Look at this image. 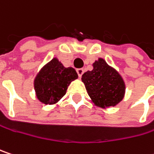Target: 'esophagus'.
Returning <instances> with one entry per match:
<instances>
[{
    "label": "esophagus",
    "instance_id": "esophagus-1",
    "mask_svg": "<svg viewBox=\"0 0 154 154\" xmlns=\"http://www.w3.org/2000/svg\"><path fill=\"white\" fill-rule=\"evenodd\" d=\"M77 75H78V77H82V75L84 74V69H77Z\"/></svg>",
    "mask_w": 154,
    "mask_h": 154
}]
</instances>
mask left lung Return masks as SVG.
Instances as JSON below:
<instances>
[{"label":"left lung","mask_w":154,"mask_h":154,"mask_svg":"<svg viewBox=\"0 0 154 154\" xmlns=\"http://www.w3.org/2000/svg\"><path fill=\"white\" fill-rule=\"evenodd\" d=\"M92 66L91 71L82 76V81L92 102L102 108L117 105L125 92L122 77L101 58L95 61Z\"/></svg>","instance_id":"obj_1"}]
</instances>
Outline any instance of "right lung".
Wrapping results in <instances>:
<instances>
[{
  "label": "right lung",
  "instance_id": "right-lung-1",
  "mask_svg": "<svg viewBox=\"0 0 154 154\" xmlns=\"http://www.w3.org/2000/svg\"><path fill=\"white\" fill-rule=\"evenodd\" d=\"M77 77L73 68H65L61 62L54 58L41 69L34 80L37 98L46 105L56 103L66 94L68 86Z\"/></svg>",
  "mask_w": 154,
  "mask_h": 154
}]
</instances>
